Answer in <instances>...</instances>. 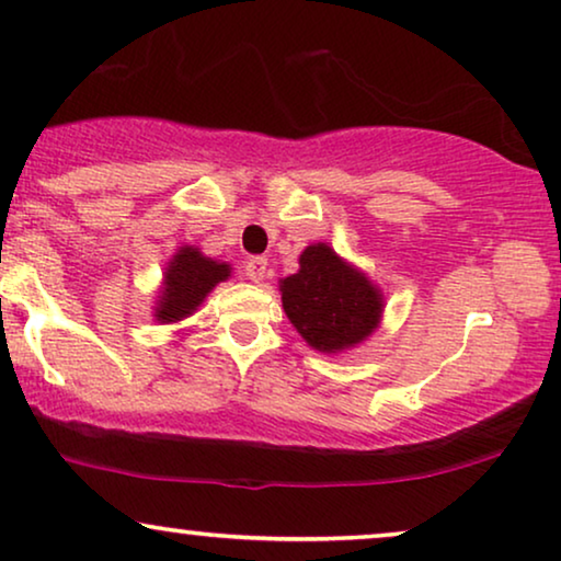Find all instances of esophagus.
I'll return each instance as SVG.
<instances>
[{
	"mask_svg": "<svg viewBox=\"0 0 561 561\" xmlns=\"http://www.w3.org/2000/svg\"><path fill=\"white\" fill-rule=\"evenodd\" d=\"M265 271H267V260L265 257H250L248 263H244V275H248L252 283L263 280Z\"/></svg>",
	"mask_w": 561,
	"mask_h": 561,
	"instance_id": "1",
	"label": "esophagus"
}]
</instances>
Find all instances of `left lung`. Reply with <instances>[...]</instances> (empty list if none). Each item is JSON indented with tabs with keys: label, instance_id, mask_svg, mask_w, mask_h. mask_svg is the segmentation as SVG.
Masks as SVG:
<instances>
[{
	"label": "left lung",
	"instance_id": "obj_1",
	"mask_svg": "<svg viewBox=\"0 0 561 561\" xmlns=\"http://www.w3.org/2000/svg\"><path fill=\"white\" fill-rule=\"evenodd\" d=\"M280 301L296 332L327 355L367 340L382 317L380 290L324 242L301 252L298 273L280 280Z\"/></svg>",
	"mask_w": 561,
	"mask_h": 561
}]
</instances>
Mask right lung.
Here are the masks:
<instances>
[{
  "instance_id": "obj_1",
  "label": "right lung",
  "mask_w": 561,
  "mask_h": 561,
  "mask_svg": "<svg viewBox=\"0 0 561 561\" xmlns=\"http://www.w3.org/2000/svg\"><path fill=\"white\" fill-rule=\"evenodd\" d=\"M232 267L219 260L202 255L194 244H183L168 263L163 273V288H160L156 304V319L160 324H171L194 313L214 286L229 278Z\"/></svg>"
}]
</instances>
